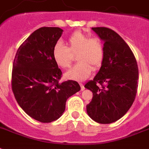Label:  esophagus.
I'll use <instances>...</instances> for the list:
<instances>
[{"label":"esophagus","instance_id":"34e87169","mask_svg":"<svg viewBox=\"0 0 149 149\" xmlns=\"http://www.w3.org/2000/svg\"><path fill=\"white\" fill-rule=\"evenodd\" d=\"M79 86H80L81 90H82V91H83V90H84V89H85V87H84V86H83V84H82V83H79Z\"/></svg>","mask_w":149,"mask_h":149}]
</instances>
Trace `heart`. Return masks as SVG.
<instances>
[{"instance_id": "heart-1", "label": "heart", "mask_w": 149, "mask_h": 149, "mask_svg": "<svg viewBox=\"0 0 149 149\" xmlns=\"http://www.w3.org/2000/svg\"><path fill=\"white\" fill-rule=\"evenodd\" d=\"M68 47L57 43L53 48L52 55L54 62L60 68H68L72 60V54H77L78 63L65 73L67 79L85 80L91 74L92 70L100 68L104 59V47L96 38H89L88 35L76 31L67 40Z\"/></svg>"}]
</instances>
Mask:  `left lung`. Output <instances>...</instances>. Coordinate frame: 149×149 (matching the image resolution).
<instances>
[{"label": "left lung", "mask_w": 149, "mask_h": 149, "mask_svg": "<svg viewBox=\"0 0 149 149\" xmlns=\"http://www.w3.org/2000/svg\"><path fill=\"white\" fill-rule=\"evenodd\" d=\"M92 30L103 41L104 59L93 79L84 86L93 95L86 112L96 123L109 124L122 118L133 103L139 69L133 53L117 33L107 27Z\"/></svg>", "instance_id": "8db88e82"}]
</instances>
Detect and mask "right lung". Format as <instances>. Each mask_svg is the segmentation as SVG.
I'll list each match as a JSON object with an SVG mask.
<instances>
[{
    "instance_id": "add662e5",
    "label": "right lung",
    "mask_w": 149,
    "mask_h": 149,
    "mask_svg": "<svg viewBox=\"0 0 149 149\" xmlns=\"http://www.w3.org/2000/svg\"><path fill=\"white\" fill-rule=\"evenodd\" d=\"M60 27H41L18 48L12 70V90L19 106L33 119L51 123L63 115L69 97L80 90L76 81L60 83L62 72L52 51L63 33Z\"/></svg>"
}]
</instances>
